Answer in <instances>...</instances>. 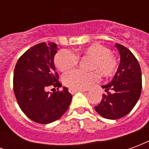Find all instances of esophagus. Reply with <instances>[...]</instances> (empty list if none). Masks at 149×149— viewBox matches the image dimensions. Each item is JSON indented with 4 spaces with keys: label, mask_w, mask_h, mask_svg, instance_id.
<instances>
[{
    "label": "esophagus",
    "mask_w": 149,
    "mask_h": 149,
    "mask_svg": "<svg viewBox=\"0 0 149 149\" xmlns=\"http://www.w3.org/2000/svg\"><path fill=\"white\" fill-rule=\"evenodd\" d=\"M69 93L72 94H74L76 93H78V92H81V93H84V92H86L85 90H76V89H72V88H69Z\"/></svg>",
    "instance_id": "1"
}]
</instances>
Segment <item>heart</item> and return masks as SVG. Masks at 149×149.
Listing matches in <instances>:
<instances>
[{"mask_svg": "<svg viewBox=\"0 0 149 149\" xmlns=\"http://www.w3.org/2000/svg\"><path fill=\"white\" fill-rule=\"evenodd\" d=\"M78 56L92 57L90 68L99 72L103 77H110L115 74L118 68L116 56L110 50L100 44H93L78 52L77 55L68 49L59 51L55 56V65L61 72H65L73 68L79 61ZM97 71L83 72L74 69L66 72L63 76V81L66 86L76 90L86 89L91 84L97 82L99 75Z\"/></svg>", "mask_w": 149, "mask_h": 149, "instance_id": "1", "label": "heart"}]
</instances>
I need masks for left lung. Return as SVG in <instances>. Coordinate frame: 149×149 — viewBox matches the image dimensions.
I'll return each mask as SVG.
<instances>
[{
  "label": "left lung",
  "instance_id": "1",
  "mask_svg": "<svg viewBox=\"0 0 149 149\" xmlns=\"http://www.w3.org/2000/svg\"><path fill=\"white\" fill-rule=\"evenodd\" d=\"M120 55V63L112 81L102 85L107 93L103 94L95 110L102 117L116 120L124 117L134 108L142 88L141 66L131 51L116 44Z\"/></svg>",
  "mask_w": 149,
  "mask_h": 149
}]
</instances>
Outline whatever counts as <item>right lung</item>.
<instances>
[{"label": "right lung", "instance_id": "right-lung-1", "mask_svg": "<svg viewBox=\"0 0 149 149\" xmlns=\"http://www.w3.org/2000/svg\"><path fill=\"white\" fill-rule=\"evenodd\" d=\"M55 43H40L19 58L13 73V90L19 107L29 118L39 124H49L61 118L72 101L68 88L49 93V86L61 87L56 71Z\"/></svg>", "mask_w": 149, "mask_h": 149}]
</instances>
